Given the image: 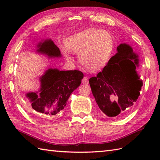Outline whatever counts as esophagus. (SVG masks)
Instances as JSON below:
<instances>
[{
  "label": "esophagus",
  "instance_id": "1",
  "mask_svg": "<svg viewBox=\"0 0 160 160\" xmlns=\"http://www.w3.org/2000/svg\"><path fill=\"white\" fill-rule=\"evenodd\" d=\"M82 82L83 84H87L88 83H89V80H88V78L86 77V76H84V77L83 78L82 80Z\"/></svg>",
  "mask_w": 160,
  "mask_h": 160
}]
</instances>
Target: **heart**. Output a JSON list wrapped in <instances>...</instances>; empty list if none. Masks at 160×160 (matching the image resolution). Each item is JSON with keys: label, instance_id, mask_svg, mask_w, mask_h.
Instances as JSON below:
<instances>
[{"label": "heart", "instance_id": "1", "mask_svg": "<svg viewBox=\"0 0 160 160\" xmlns=\"http://www.w3.org/2000/svg\"><path fill=\"white\" fill-rule=\"evenodd\" d=\"M66 45L69 52L78 53V59L82 65L91 71H98L109 61L114 42L109 33L89 29L70 36ZM64 56L67 60H71L67 51L64 52Z\"/></svg>", "mask_w": 160, "mask_h": 160}]
</instances>
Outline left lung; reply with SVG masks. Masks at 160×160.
Returning <instances> with one entry per match:
<instances>
[{
    "mask_svg": "<svg viewBox=\"0 0 160 160\" xmlns=\"http://www.w3.org/2000/svg\"><path fill=\"white\" fill-rule=\"evenodd\" d=\"M117 51L102 71L89 79L91 91L98 107L110 118L119 116L132 106L140 96L143 84L136 71L138 56L131 47L120 44Z\"/></svg>",
    "mask_w": 160,
    "mask_h": 160,
    "instance_id": "obj_1",
    "label": "left lung"
}]
</instances>
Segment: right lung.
<instances>
[{"mask_svg": "<svg viewBox=\"0 0 160 160\" xmlns=\"http://www.w3.org/2000/svg\"><path fill=\"white\" fill-rule=\"evenodd\" d=\"M37 52L49 58L61 56L59 48L51 39L40 42ZM83 77L82 72L78 70L49 69L40 77V93L31 92L26 96L31 102L33 109L44 116L54 117L64 109L70 95L80 85Z\"/></svg>", "mask_w": 160, "mask_h": 160, "instance_id": "obj_1", "label": "right lung"}]
</instances>
